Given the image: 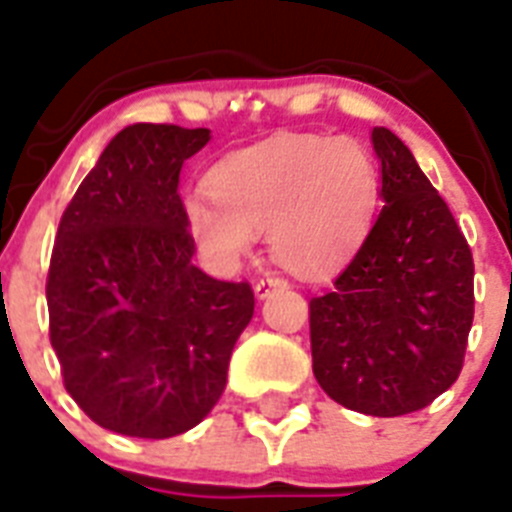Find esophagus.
Returning <instances> with one entry per match:
<instances>
[{
    "instance_id": "obj_1",
    "label": "esophagus",
    "mask_w": 512,
    "mask_h": 512,
    "mask_svg": "<svg viewBox=\"0 0 512 512\" xmlns=\"http://www.w3.org/2000/svg\"><path fill=\"white\" fill-rule=\"evenodd\" d=\"M286 286H289V284H286L284 278H278V276L260 278V281H257V284H255V294L260 299H265L270 292H276V289H286Z\"/></svg>"
}]
</instances>
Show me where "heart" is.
I'll return each mask as SVG.
<instances>
[{
	"label": "heart",
	"mask_w": 512,
	"mask_h": 512,
	"mask_svg": "<svg viewBox=\"0 0 512 512\" xmlns=\"http://www.w3.org/2000/svg\"><path fill=\"white\" fill-rule=\"evenodd\" d=\"M207 189L214 202L186 199L184 223L215 265L236 263L268 231L278 263L321 276L363 239L378 178L357 141L284 134L218 162Z\"/></svg>",
	"instance_id": "heart-1"
}]
</instances>
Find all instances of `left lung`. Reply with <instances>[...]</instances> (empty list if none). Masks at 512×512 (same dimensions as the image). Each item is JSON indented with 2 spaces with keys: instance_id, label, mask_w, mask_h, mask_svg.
<instances>
[{
  "instance_id": "8db88e82",
  "label": "left lung",
  "mask_w": 512,
  "mask_h": 512,
  "mask_svg": "<svg viewBox=\"0 0 512 512\" xmlns=\"http://www.w3.org/2000/svg\"><path fill=\"white\" fill-rule=\"evenodd\" d=\"M384 207L334 286L310 299L313 373L339 405L423 410L463 371L473 255L450 207L389 128H373Z\"/></svg>"
}]
</instances>
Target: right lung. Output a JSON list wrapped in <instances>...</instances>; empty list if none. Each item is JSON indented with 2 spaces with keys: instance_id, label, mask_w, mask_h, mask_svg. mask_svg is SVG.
<instances>
[{
  "instance_id": "right-lung-1",
  "label": "right lung",
  "mask_w": 512,
  "mask_h": 512,
  "mask_svg": "<svg viewBox=\"0 0 512 512\" xmlns=\"http://www.w3.org/2000/svg\"><path fill=\"white\" fill-rule=\"evenodd\" d=\"M207 141V128H123L57 228L49 342L70 397L115 434L194 429L226 389L234 344L255 313L247 281H218L191 263L178 176Z\"/></svg>"
}]
</instances>
